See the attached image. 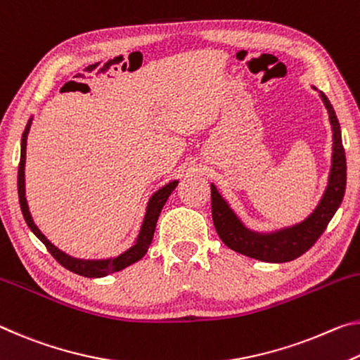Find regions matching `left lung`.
<instances>
[{"label":"left lung","instance_id":"1","mask_svg":"<svg viewBox=\"0 0 360 360\" xmlns=\"http://www.w3.org/2000/svg\"><path fill=\"white\" fill-rule=\"evenodd\" d=\"M321 98L328 112L333 131L332 168H330L328 184L322 200L303 222L272 233L250 231L221 197L216 186L211 184V214H213L216 232L221 240L233 252L266 262H287L296 259L317 242L343 202L346 191V155L343 142H341V129L333 107L322 91Z\"/></svg>","mask_w":360,"mask_h":360}]
</instances>
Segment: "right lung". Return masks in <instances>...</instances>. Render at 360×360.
Segmentation results:
<instances>
[{"mask_svg":"<svg viewBox=\"0 0 360 360\" xmlns=\"http://www.w3.org/2000/svg\"><path fill=\"white\" fill-rule=\"evenodd\" d=\"M30 124H32V118L28 120L24 134H22L20 162H19V171H17V191H19V203H20L22 214H24V219L27 222V226L32 229V232L35 233L39 240L44 243V247L48 248V252L54 256V259L59 262L60 266H64L65 269L75 272V274H78V276H83V277H105V276H108V274L122 271V269H124V267L133 264V262L139 261L150 247L158 216H160V213H162L163 205L167 203L168 197L171 195V192L176 189V186H178V181H171L169 184H167L165 187H162V189L153 193L149 203H147V211L144 216V222H142V226H141L138 240H136L133 247L127 250V252L117 256V258H110V259H98V261L88 259L86 261V259L72 258V256L65 255L64 252H60L59 248L54 247V245L43 236L41 231H39L35 222H33L30 211H28V205H27V198H25L24 169H25L27 136H28V131H30Z\"/></svg>","mask_w":360,"mask_h":360,"instance_id":"1","label":"right lung"}]
</instances>
